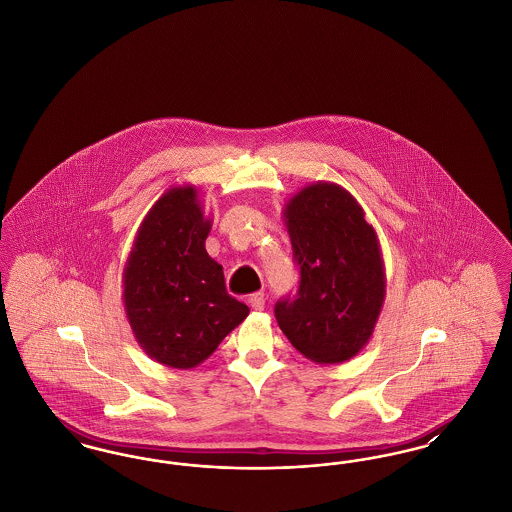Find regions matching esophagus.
<instances>
[{
    "label": "esophagus",
    "mask_w": 512,
    "mask_h": 512,
    "mask_svg": "<svg viewBox=\"0 0 512 512\" xmlns=\"http://www.w3.org/2000/svg\"><path fill=\"white\" fill-rule=\"evenodd\" d=\"M247 303H249V307H251L253 311H263V309H265V293H251V295L247 297Z\"/></svg>",
    "instance_id": "34e87169"
}]
</instances>
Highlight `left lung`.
<instances>
[{
	"instance_id": "8db88e82",
	"label": "left lung",
	"mask_w": 512,
	"mask_h": 512,
	"mask_svg": "<svg viewBox=\"0 0 512 512\" xmlns=\"http://www.w3.org/2000/svg\"><path fill=\"white\" fill-rule=\"evenodd\" d=\"M297 295L274 307L280 330L317 365H340L363 351L386 299V267L365 209L340 184L313 182L284 205Z\"/></svg>"
}]
</instances>
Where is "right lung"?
Wrapping results in <instances>:
<instances>
[{
	"label": "right lung",
	"instance_id": "add662e5",
	"mask_svg": "<svg viewBox=\"0 0 512 512\" xmlns=\"http://www.w3.org/2000/svg\"><path fill=\"white\" fill-rule=\"evenodd\" d=\"M209 232L197 188L171 186L147 211L128 253L124 313L138 345L161 365H201L249 315L205 249Z\"/></svg>",
	"mask_w": 512,
	"mask_h": 512
}]
</instances>
